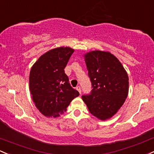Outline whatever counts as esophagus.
<instances>
[{
    "label": "esophagus",
    "mask_w": 154,
    "mask_h": 154,
    "mask_svg": "<svg viewBox=\"0 0 154 154\" xmlns=\"http://www.w3.org/2000/svg\"><path fill=\"white\" fill-rule=\"evenodd\" d=\"M76 89H77V91H78L80 94H81V88L80 87V86H77V87H76Z\"/></svg>",
    "instance_id": "esophagus-1"
}]
</instances>
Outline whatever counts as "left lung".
Returning a JSON list of instances; mask_svg holds the SVG:
<instances>
[{"instance_id": "obj_1", "label": "left lung", "mask_w": 154, "mask_h": 154, "mask_svg": "<svg viewBox=\"0 0 154 154\" xmlns=\"http://www.w3.org/2000/svg\"><path fill=\"white\" fill-rule=\"evenodd\" d=\"M85 60L93 89L82 99L93 116L104 121L124 104L129 92V77L121 62L109 52H89Z\"/></svg>"}]
</instances>
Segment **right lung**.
I'll list each match as a JSON object with an SVG mask.
<instances>
[{
  "label": "right lung",
  "mask_w": 154,
  "mask_h": 154,
  "mask_svg": "<svg viewBox=\"0 0 154 154\" xmlns=\"http://www.w3.org/2000/svg\"><path fill=\"white\" fill-rule=\"evenodd\" d=\"M74 51L70 47L52 49L42 55L30 69L29 87L32 99L37 109L46 117L60 116L80 95L70 85L64 72Z\"/></svg>",
  "instance_id": "obj_1"
}]
</instances>
